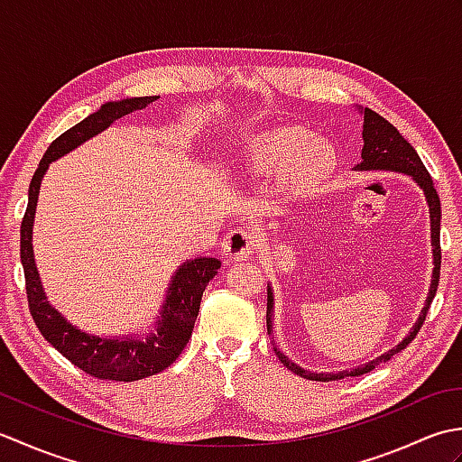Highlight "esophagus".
Masks as SVG:
<instances>
[{"label":"esophagus","mask_w":462,"mask_h":462,"mask_svg":"<svg viewBox=\"0 0 462 462\" xmlns=\"http://www.w3.org/2000/svg\"><path fill=\"white\" fill-rule=\"evenodd\" d=\"M254 246H256V242H254V234L248 228H232L226 234V238L222 242V254L224 258L228 260H242V258H248L250 254L254 252Z\"/></svg>","instance_id":"esophagus-1"}]
</instances>
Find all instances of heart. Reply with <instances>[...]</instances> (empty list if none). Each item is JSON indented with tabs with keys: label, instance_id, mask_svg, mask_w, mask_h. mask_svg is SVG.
I'll use <instances>...</instances> for the list:
<instances>
[{
	"label": "heart",
	"instance_id": "1",
	"mask_svg": "<svg viewBox=\"0 0 462 462\" xmlns=\"http://www.w3.org/2000/svg\"><path fill=\"white\" fill-rule=\"evenodd\" d=\"M254 172H282V192L306 194L321 184L333 166L328 144L300 126H278L258 136L248 151Z\"/></svg>",
	"mask_w": 462,
	"mask_h": 462
}]
</instances>
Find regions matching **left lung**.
<instances>
[{
    "instance_id": "1",
    "label": "left lung",
    "mask_w": 462,
    "mask_h": 462,
    "mask_svg": "<svg viewBox=\"0 0 462 462\" xmlns=\"http://www.w3.org/2000/svg\"><path fill=\"white\" fill-rule=\"evenodd\" d=\"M363 151H361V164H357L356 169L357 171H395V172H405L409 176H413L415 182L423 189L425 196H427V202H429V212H430V244H433V258H435V270H433V280H430V290H429V298L425 301V308L423 313L419 316V321L415 323L413 331L409 333V336L399 343L395 349L387 351L385 356H381L377 359H373L369 363H365L363 367L357 369H351V371H339V373H311L308 369H301L296 363L290 361L283 353H280L276 349V356L280 357V361L286 365L291 373H296V375L303 377V379H310V381H337L343 377H359L363 373H369L375 369L379 363H385L389 361L393 356H397L399 351H403L411 341L417 337V333L423 326V321L429 313L430 303H433V298L437 293V286H439V278H440V200H439V194L433 186V179H430V174L427 172L423 161L419 159L417 151L411 146L401 133L395 129L393 125H391L387 119H383V116L375 111H371L365 106V111H363ZM272 290L268 288V331L270 328V311H272Z\"/></svg>"
}]
</instances>
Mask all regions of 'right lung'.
Segmentation results:
<instances>
[{
	"instance_id": "add662e5",
	"label": "right lung",
	"mask_w": 462,
	"mask_h": 462,
	"mask_svg": "<svg viewBox=\"0 0 462 462\" xmlns=\"http://www.w3.org/2000/svg\"><path fill=\"white\" fill-rule=\"evenodd\" d=\"M156 99L159 97H134V99L105 103L99 111L89 115L81 123H77L49 144L47 152L43 154L33 174L32 184H29L27 210L22 220V250H19L25 273L29 311H32V318L37 329L42 331V336L65 359L95 379L129 383L156 375V373L172 365L192 336L204 288L208 286V282L218 273L220 268V260L216 258H196L180 266V270L172 278L161 318L154 326V333L143 339H105L89 336V333L71 326L45 300L42 280H39L33 260L32 232L39 186H42V179L49 169V162L77 149L81 143L89 141L91 136L99 134L113 121L123 119L125 115L146 109Z\"/></svg>"
}]
</instances>
